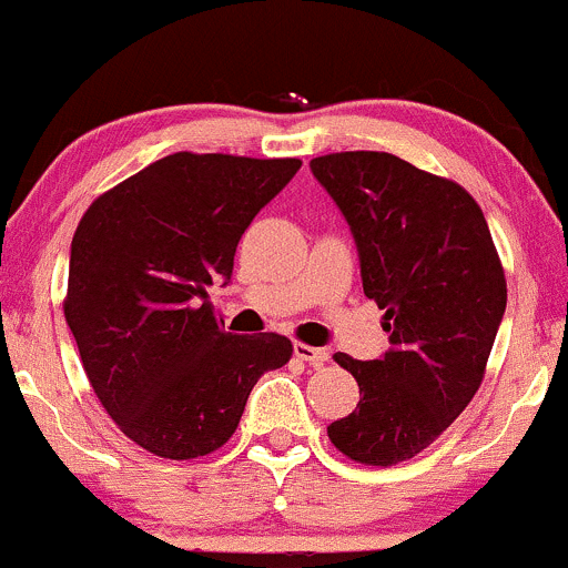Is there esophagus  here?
<instances>
[{"label":"esophagus","mask_w":568,"mask_h":568,"mask_svg":"<svg viewBox=\"0 0 568 568\" xmlns=\"http://www.w3.org/2000/svg\"><path fill=\"white\" fill-rule=\"evenodd\" d=\"M295 357L306 359L308 365H314V368H320V365H325L327 359H331V352H327V349H320V346L301 344V341H297V344H295Z\"/></svg>","instance_id":"obj_1"}]
</instances>
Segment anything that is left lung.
<instances>
[{"label":"left lung","instance_id":"left-lung-1","mask_svg":"<svg viewBox=\"0 0 568 568\" xmlns=\"http://www.w3.org/2000/svg\"><path fill=\"white\" fill-rule=\"evenodd\" d=\"M349 222L363 292L384 311L389 352L335 363L357 379V408L327 425L363 466H395L430 447L471 404L506 308V278L485 213L455 181L384 151L311 160Z\"/></svg>","mask_w":568,"mask_h":568}]
</instances>
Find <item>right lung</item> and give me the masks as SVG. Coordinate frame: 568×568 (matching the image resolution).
I'll return each mask as SVG.
<instances>
[{"instance_id":"right-lung-1","label":"right lung","mask_w":568,"mask_h":568,"mask_svg":"<svg viewBox=\"0 0 568 568\" xmlns=\"http://www.w3.org/2000/svg\"><path fill=\"white\" fill-rule=\"evenodd\" d=\"M301 160L179 151L102 192L78 222L64 320L91 389L145 453L192 460L230 442L248 393L292 357L233 335L209 303L241 235Z\"/></svg>"}]
</instances>
